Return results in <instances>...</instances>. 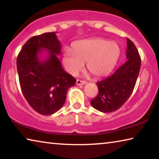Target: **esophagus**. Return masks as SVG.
Here are the masks:
<instances>
[{
  "instance_id": "1",
  "label": "esophagus",
  "mask_w": 159,
  "mask_h": 159,
  "mask_svg": "<svg viewBox=\"0 0 159 159\" xmlns=\"http://www.w3.org/2000/svg\"><path fill=\"white\" fill-rule=\"evenodd\" d=\"M86 84V80H81L79 79H77V80H76L77 85H81V84Z\"/></svg>"
}]
</instances>
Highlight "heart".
Masks as SVG:
<instances>
[{"instance_id":"obj_1","label":"heart","mask_w":159,"mask_h":159,"mask_svg":"<svg viewBox=\"0 0 159 159\" xmlns=\"http://www.w3.org/2000/svg\"><path fill=\"white\" fill-rule=\"evenodd\" d=\"M120 55L117 43L108 39L80 40L73 44V49H66L63 63L70 74L77 75L86 62L88 70L94 77H104L110 73L117 64Z\"/></svg>"}]
</instances>
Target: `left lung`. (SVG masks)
Wrapping results in <instances>:
<instances>
[{
  "mask_svg": "<svg viewBox=\"0 0 159 159\" xmlns=\"http://www.w3.org/2000/svg\"><path fill=\"white\" fill-rule=\"evenodd\" d=\"M127 60L111 76L97 83L98 94L91 100L93 108L102 112L120 109L130 97L139 74L141 59L135 44L127 38Z\"/></svg>",
  "mask_w": 159,
  "mask_h": 159,
  "instance_id": "left-lung-1",
  "label": "left lung"
}]
</instances>
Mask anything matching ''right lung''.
<instances>
[{
    "label": "right lung",
    "instance_id": "add662e5",
    "mask_svg": "<svg viewBox=\"0 0 159 159\" xmlns=\"http://www.w3.org/2000/svg\"><path fill=\"white\" fill-rule=\"evenodd\" d=\"M60 42L54 32L30 38L18 55L16 66L21 91L29 104L38 113L50 115L63 106L67 91L76 79L62 68L55 54L60 53ZM42 48L49 57L39 62L37 55Z\"/></svg>",
    "mask_w": 159,
    "mask_h": 159
}]
</instances>
